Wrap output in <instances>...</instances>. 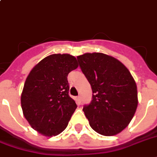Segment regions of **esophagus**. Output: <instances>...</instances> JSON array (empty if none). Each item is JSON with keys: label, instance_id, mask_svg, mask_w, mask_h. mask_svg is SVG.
I'll return each mask as SVG.
<instances>
[{"label": "esophagus", "instance_id": "esophagus-1", "mask_svg": "<svg viewBox=\"0 0 157 157\" xmlns=\"http://www.w3.org/2000/svg\"><path fill=\"white\" fill-rule=\"evenodd\" d=\"M75 101H76V102L80 105L81 102H82V98H81V96H76V97H75Z\"/></svg>", "mask_w": 157, "mask_h": 157}]
</instances>
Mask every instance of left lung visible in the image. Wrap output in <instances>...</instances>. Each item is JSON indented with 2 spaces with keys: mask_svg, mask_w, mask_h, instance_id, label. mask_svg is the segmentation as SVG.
<instances>
[{
  "mask_svg": "<svg viewBox=\"0 0 157 157\" xmlns=\"http://www.w3.org/2000/svg\"><path fill=\"white\" fill-rule=\"evenodd\" d=\"M77 61L93 92L90 105L83 107L90 127L106 136L120 133L137 108L133 76L120 61L103 53H85Z\"/></svg>",
  "mask_w": 157,
  "mask_h": 157,
  "instance_id": "1",
  "label": "left lung"
}]
</instances>
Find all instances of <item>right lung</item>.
I'll return each instance as SVG.
<instances>
[{"label":"right lung","mask_w":157,"mask_h":157,"mask_svg":"<svg viewBox=\"0 0 157 157\" xmlns=\"http://www.w3.org/2000/svg\"><path fill=\"white\" fill-rule=\"evenodd\" d=\"M78 67L70 54H52L35 66L26 77L21 104L32 128L46 136H57L67 128L77 107L69 96L67 75Z\"/></svg>","instance_id":"right-lung-1"}]
</instances>
